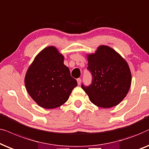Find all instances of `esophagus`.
Segmentation results:
<instances>
[{
	"instance_id": "esophagus-1",
	"label": "esophagus",
	"mask_w": 149,
	"mask_h": 149,
	"mask_svg": "<svg viewBox=\"0 0 149 149\" xmlns=\"http://www.w3.org/2000/svg\"><path fill=\"white\" fill-rule=\"evenodd\" d=\"M77 82H78V85H80V83H81V79H80V78H78V79H77Z\"/></svg>"
}]
</instances>
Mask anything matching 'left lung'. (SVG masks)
<instances>
[{"mask_svg":"<svg viewBox=\"0 0 149 149\" xmlns=\"http://www.w3.org/2000/svg\"><path fill=\"white\" fill-rule=\"evenodd\" d=\"M87 69L92 76L91 84L81 87L91 102L101 108L116 106L130 90L132 75L127 63L114 49L101 45L88 56Z\"/></svg>","mask_w":149,"mask_h":149,"instance_id":"obj_1","label":"left lung"}]
</instances>
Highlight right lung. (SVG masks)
I'll use <instances>...</instances> for the list:
<instances>
[{"mask_svg":"<svg viewBox=\"0 0 149 149\" xmlns=\"http://www.w3.org/2000/svg\"><path fill=\"white\" fill-rule=\"evenodd\" d=\"M64 57L54 47L43 49L28 69L25 76L27 92L39 106L58 108L65 104L78 84L63 63Z\"/></svg>","mask_w":149,"mask_h":149,"instance_id":"1","label":"right lung"}]
</instances>
